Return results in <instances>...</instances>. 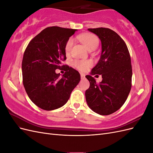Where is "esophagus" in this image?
<instances>
[{
	"label": "esophagus",
	"mask_w": 153,
	"mask_h": 153,
	"mask_svg": "<svg viewBox=\"0 0 153 153\" xmlns=\"http://www.w3.org/2000/svg\"><path fill=\"white\" fill-rule=\"evenodd\" d=\"M80 76H81L82 79H84V78H85V75H84V73H81L80 74Z\"/></svg>",
	"instance_id": "1"
}]
</instances>
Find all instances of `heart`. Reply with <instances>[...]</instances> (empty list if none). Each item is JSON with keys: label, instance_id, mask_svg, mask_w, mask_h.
I'll return each instance as SVG.
<instances>
[{"label": "heart", "instance_id": "1", "mask_svg": "<svg viewBox=\"0 0 153 153\" xmlns=\"http://www.w3.org/2000/svg\"><path fill=\"white\" fill-rule=\"evenodd\" d=\"M76 38L79 39L85 47L89 50L92 51L95 50L99 44V39L94 34H84L76 36ZM73 45V39L70 38L65 45V52L66 54L70 53ZM74 65L80 71H86L92 66V62L90 61H79L76 60L74 61Z\"/></svg>", "mask_w": 153, "mask_h": 153}]
</instances>
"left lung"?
Returning a JSON list of instances; mask_svg holds the SVG:
<instances>
[{
    "label": "left lung",
    "mask_w": 153,
    "mask_h": 153,
    "mask_svg": "<svg viewBox=\"0 0 153 153\" xmlns=\"http://www.w3.org/2000/svg\"><path fill=\"white\" fill-rule=\"evenodd\" d=\"M88 30L98 36L101 42L100 59L91 74L101 75L103 80L98 84L92 76H85L90 82L85 99L92 111L107 115L121 107L130 92V55L124 40L114 30L103 27Z\"/></svg>",
    "instance_id": "left-lung-1"
}]
</instances>
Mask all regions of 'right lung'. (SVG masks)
<instances>
[{
	"label": "right lung",
	"mask_w": 153,
	"mask_h": 153,
	"mask_svg": "<svg viewBox=\"0 0 153 153\" xmlns=\"http://www.w3.org/2000/svg\"><path fill=\"white\" fill-rule=\"evenodd\" d=\"M76 29L50 27L27 45L22 60L23 84L29 98L45 110L61 107L80 80L78 71L62 61L66 59L65 45ZM65 68L62 76L55 69Z\"/></svg>",
	"instance_id": "add662e5"
}]
</instances>
